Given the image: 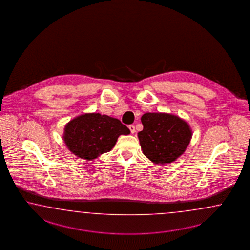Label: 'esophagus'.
Instances as JSON below:
<instances>
[{
  "label": "esophagus",
  "mask_w": 250,
  "mask_h": 250,
  "mask_svg": "<svg viewBox=\"0 0 250 250\" xmlns=\"http://www.w3.org/2000/svg\"><path fill=\"white\" fill-rule=\"evenodd\" d=\"M128 127H129L130 131H131V134H134V133H135V127H134V125H129Z\"/></svg>",
  "instance_id": "obj_1"
}]
</instances>
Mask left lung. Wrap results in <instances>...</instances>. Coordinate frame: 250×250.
Here are the masks:
<instances>
[{
  "label": "left lung",
  "instance_id": "1",
  "mask_svg": "<svg viewBox=\"0 0 250 250\" xmlns=\"http://www.w3.org/2000/svg\"><path fill=\"white\" fill-rule=\"evenodd\" d=\"M138 133L144 154L153 164L169 165L176 161L189 146L192 136L189 124L179 116L166 113H146Z\"/></svg>",
  "mask_w": 250,
  "mask_h": 250
}]
</instances>
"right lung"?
I'll return each mask as SVG.
<instances>
[{"label":"right lung","mask_w":250,"mask_h":250,"mask_svg":"<svg viewBox=\"0 0 250 250\" xmlns=\"http://www.w3.org/2000/svg\"><path fill=\"white\" fill-rule=\"evenodd\" d=\"M130 130L120 120L98 113L77 116L67 123L63 139L68 150L85 160L98 158L110 152L121 134Z\"/></svg>","instance_id":"obj_1"}]
</instances>
